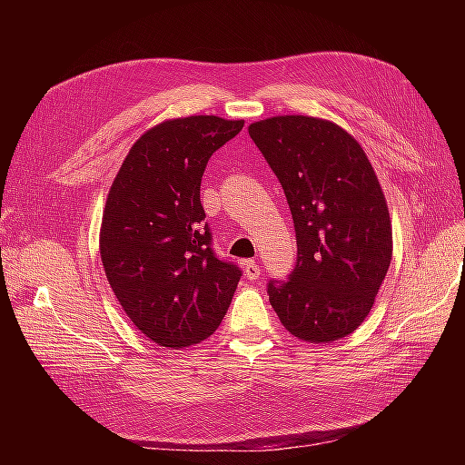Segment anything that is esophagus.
<instances>
[{"mask_svg": "<svg viewBox=\"0 0 465 465\" xmlns=\"http://www.w3.org/2000/svg\"><path fill=\"white\" fill-rule=\"evenodd\" d=\"M244 273L250 281H254L260 277V265L254 262V260H248L244 262Z\"/></svg>", "mask_w": 465, "mask_h": 465, "instance_id": "1", "label": "esophagus"}]
</instances>
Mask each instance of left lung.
I'll return each mask as SVG.
<instances>
[{"mask_svg": "<svg viewBox=\"0 0 465 465\" xmlns=\"http://www.w3.org/2000/svg\"><path fill=\"white\" fill-rule=\"evenodd\" d=\"M248 134L272 166L291 209L297 263L267 294L281 323L302 341L330 343L369 316L391 262V221L367 154L340 125L273 116Z\"/></svg>", "mask_w": 465, "mask_h": 465, "instance_id": "obj_1", "label": "left lung"}]
</instances>
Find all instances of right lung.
Masks as SVG:
<instances>
[{
  "mask_svg": "<svg viewBox=\"0 0 465 465\" xmlns=\"http://www.w3.org/2000/svg\"><path fill=\"white\" fill-rule=\"evenodd\" d=\"M244 120H166L137 139L112 182L101 260L124 312L149 340L182 349L213 333L241 267L215 256L200 202L202 176Z\"/></svg>",
  "mask_w": 465,
  "mask_h": 465,
  "instance_id": "add662e5",
  "label": "right lung"
}]
</instances>
